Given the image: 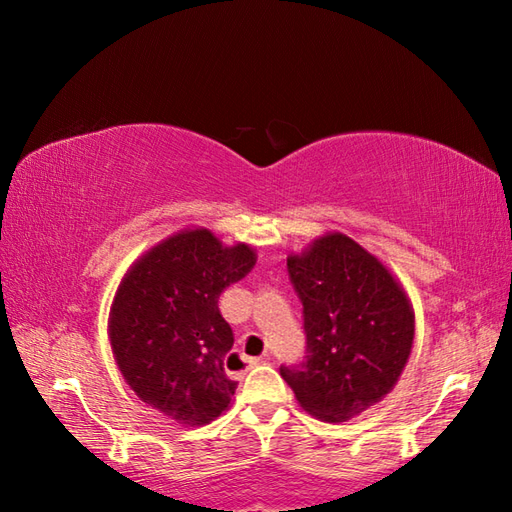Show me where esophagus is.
I'll use <instances>...</instances> for the list:
<instances>
[{"mask_svg": "<svg viewBox=\"0 0 512 512\" xmlns=\"http://www.w3.org/2000/svg\"><path fill=\"white\" fill-rule=\"evenodd\" d=\"M233 356H235V358H237V361H239V363H242V367H244V369H242V372H239V374H244V372H246V369H250V367H257V365H262V363H266V361H264V358H246V356H242V354H231V358H233Z\"/></svg>", "mask_w": 512, "mask_h": 512, "instance_id": "obj_1", "label": "esophagus"}]
</instances>
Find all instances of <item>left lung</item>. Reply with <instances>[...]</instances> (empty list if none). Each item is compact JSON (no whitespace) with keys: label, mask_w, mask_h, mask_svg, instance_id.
<instances>
[{"label":"left lung","mask_w":512,"mask_h":512,"mask_svg":"<svg viewBox=\"0 0 512 512\" xmlns=\"http://www.w3.org/2000/svg\"><path fill=\"white\" fill-rule=\"evenodd\" d=\"M303 306L306 356L281 365L299 405L325 422H345L383 400L413 343L409 299L389 270L341 233L288 257Z\"/></svg>","instance_id":"1"}]
</instances>
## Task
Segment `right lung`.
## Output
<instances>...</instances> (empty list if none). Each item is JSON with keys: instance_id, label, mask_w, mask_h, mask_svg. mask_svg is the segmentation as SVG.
I'll use <instances>...</instances> for the list:
<instances>
[{"instance_id": "right-lung-1", "label": "right lung", "mask_w": 512, "mask_h": 512, "mask_svg": "<svg viewBox=\"0 0 512 512\" xmlns=\"http://www.w3.org/2000/svg\"><path fill=\"white\" fill-rule=\"evenodd\" d=\"M253 266V248L222 246L206 228L165 239L132 266L116 292L110 341L140 400L189 427L231 405L237 383L224 363L235 336L217 299Z\"/></svg>"}]
</instances>
